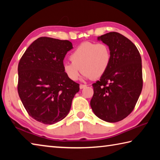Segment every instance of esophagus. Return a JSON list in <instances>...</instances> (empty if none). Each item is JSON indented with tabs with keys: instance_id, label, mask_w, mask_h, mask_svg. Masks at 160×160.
Instances as JSON below:
<instances>
[{
	"instance_id": "1",
	"label": "esophagus",
	"mask_w": 160,
	"mask_h": 160,
	"mask_svg": "<svg viewBox=\"0 0 160 160\" xmlns=\"http://www.w3.org/2000/svg\"><path fill=\"white\" fill-rule=\"evenodd\" d=\"M86 87H87L86 85H80V89H83V88H86Z\"/></svg>"
}]
</instances>
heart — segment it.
I'll list each match as a JSON object with an SVG mask.
<instances>
[{
	"instance_id": "1",
	"label": "heart",
	"mask_w": 160,
	"mask_h": 160,
	"mask_svg": "<svg viewBox=\"0 0 160 160\" xmlns=\"http://www.w3.org/2000/svg\"><path fill=\"white\" fill-rule=\"evenodd\" d=\"M110 48L104 43L84 42L71 53V62L63 64V72L69 80L76 81L80 70L84 79H97L102 77L109 68L111 62Z\"/></svg>"
}]
</instances>
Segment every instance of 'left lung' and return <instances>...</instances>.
Wrapping results in <instances>:
<instances>
[{"mask_svg": "<svg viewBox=\"0 0 160 160\" xmlns=\"http://www.w3.org/2000/svg\"><path fill=\"white\" fill-rule=\"evenodd\" d=\"M97 39L108 45L112 58L106 72L92 85L90 106L102 120L118 122L132 112L141 93V56L133 43L118 32H109Z\"/></svg>", "mask_w": 160, "mask_h": 160, "instance_id": "left-lung-1", "label": "left lung"}]
</instances>
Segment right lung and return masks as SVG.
Segmentation results:
<instances>
[{
	"instance_id": "add662e5",
	"label": "right lung",
	"mask_w": 160,
	"mask_h": 160,
	"mask_svg": "<svg viewBox=\"0 0 160 160\" xmlns=\"http://www.w3.org/2000/svg\"><path fill=\"white\" fill-rule=\"evenodd\" d=\"M72 43L39 37L28 48L18 64L19 96L31 117L54 124L68 114L79 84L63 72V59Z\"/></svg>"
}]
</instances>
